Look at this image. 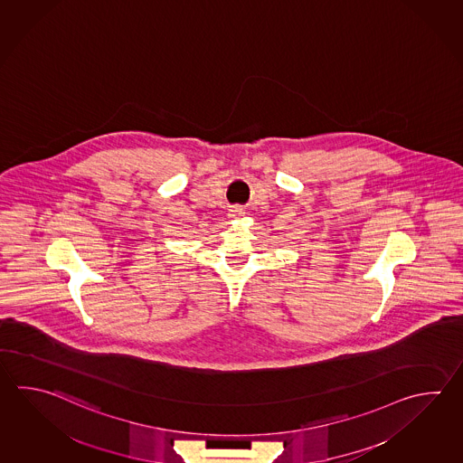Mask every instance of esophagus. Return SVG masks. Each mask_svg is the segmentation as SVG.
Here are the masks:
<instances>
[{
	"label": "esophagus",
	"instance_id": "1",
	"mask_svg": "<svg viewBox=\"0 0 463 463\" xmlns=\"http://www.w3.org/2000/svg\"><path fill=\"white\" fill-rule=\"evenodd\" d=\"M244 214H246V213H244V209L241 208V206L231 209V216L232 217H241L244 216Z\"/></svg>",
	"mask_w": 463,
	"mask_h": 463
}]
</instances>
